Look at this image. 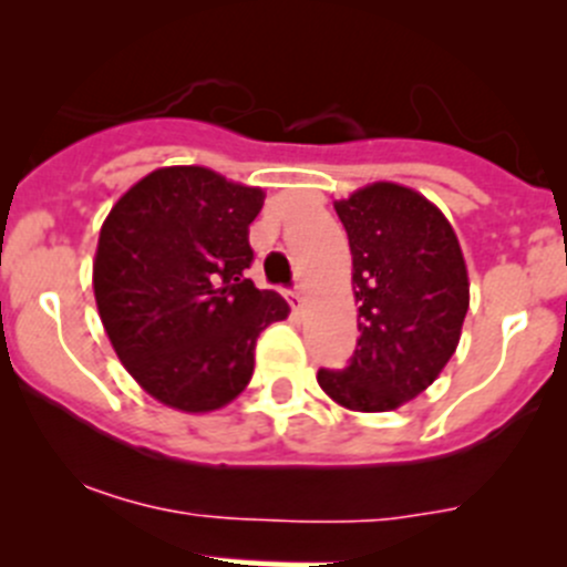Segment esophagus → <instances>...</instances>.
I'll return each mask as SVG.
<instances>
[{"label": "esophagus", "instance_id": "1", "mask_svg": "<svg viewBox=\"0 0 567 567\" xmlns=\"http://www.w3.org/2000/svg\"><path fill=\"white\" fill-rule=\"evenodd\" d=\"M289 303H292V309H295V311L303 309V289L295 287L292 292H289Z\"/></svg>", "mask_w": 567, "mask_h": 567}]
</instances>
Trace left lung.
<instances>
[{"instance_id": "left-lung-1", "label": "left lung", "mask_w": 567, "mask_h": 567, "mask_svg": "<svg viewBox=\"0 0 567 567\" xmlns=\"http://www.w3.org/2000/svg\"><path fill=\"white\" fill-rule=\"evenodd\" d=\"M353 256L359 342L344 368L317 373L353 412L412 401L449 364L471 303L465 258L434 203L398 183H373L333 203Z\"/></svg>"}]
</instances>
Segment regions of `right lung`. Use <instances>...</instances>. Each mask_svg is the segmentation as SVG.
Wrapping results in <instances>:
<instances>
[{
  "instance_id": "1",
  "label": "right lung",
  "mask_w": 567,
  "mask_h": 567,
  "mask_svg": "<svg viewBox=\"0 0 567 567\" xmlns=\"http://www.w3.org/2000/svg\"><path fill=\"white\" fill-rule=\"evenodd\" d=\"M261 188L206 166H164L118 197L100 230L94 298L127 373L181 412H214L252 375L258 333L289 315L247 269Z\"/></svg>"
}]
</instances>
